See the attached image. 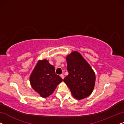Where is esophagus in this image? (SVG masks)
Listing matches in <instances>:
<instances>
[{
	"mask_svg": "<svg viewBox=\"0 0 124 124\" xmlns=\"http://www.w3.org/2000/svg\"><path fill=\"white\" fill-rule=\"evenodd\" d=\"M60 76L61 77V78L63 79H63H64V75H63V74H62V75H60Z\"/></svg>",
	"mask_w": 124,
	"mask_h": 124,
	"instance_id": "34e87169",
	"label": "esophagus"
}]
</instances>
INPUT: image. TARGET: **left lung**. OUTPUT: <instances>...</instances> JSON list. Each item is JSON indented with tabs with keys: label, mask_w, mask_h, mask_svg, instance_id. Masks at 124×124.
<instances>
[{
	"label": "left lung",
	"mask_w": 124,
	"mask_h": 124,
	"mask_svg": "<svg viewBox=\"0 0 124 124\" xmlns=\"http://www.w3.org/2000/svg\"><path fill=\"white\" fill-rule=\"evenodd\" d=\"M68 75L64 82L73 97L81 100L92 93L95 83V74L91 66L78 52H73L66 58Z\"/></svg>",
	"instance_id": "left-lung-1"
}]
</instances>
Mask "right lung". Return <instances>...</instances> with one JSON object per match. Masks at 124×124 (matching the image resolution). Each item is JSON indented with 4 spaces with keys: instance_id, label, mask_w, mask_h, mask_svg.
Masks as SVG:
<instances>
[{
    "instance_id": "add662e5",
    "label": "right lung",
    "mask_w": 124,
    "mask_h": 124,
    "mask_svg": "<svg viewBox=\"0 0 124 124\" xmlns=\"http://www.w3.org/2000/svg\"><path fill=\"white\" fill-rule=\"evenodd\" d=\"M62 78L55 73L54 67L47 60L38 62L30 77L31 86L43 97L53 93Z\"/></svg>"
}]
</instances>
